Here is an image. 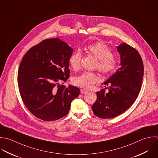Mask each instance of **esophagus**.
<instances>
[{
	"mask_svg": "<svg viewBox=\"0 0 158 158\" xmlns=\"http://www.w3.org/2000/svg\"><path fill=\"white\" fill-rule=\"evenodd\" d=\"M87 92H88V91L85 89H81V94H86Z\"/></svg>",
	"mask_w": 158,
	"mask_h": 158,
	"instance_id": "obj_1",
	"label": "esophagus"
}]
</instances>
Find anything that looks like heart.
I'll return each mask as SVG.
<instances>
[{"mask_svg":"<svg viewBox=\"0 0 158 158\" xmlns=\"http://www.w3.org/2000/svg\"><path fill=\"white\" fill-rule=\"evenodd\" d=\"M86 51L97 58L95 68L104 74L113 73L117 67V60L113 56V52L110 48L104 43L97 42L87 45ZM82 53L80 50L74 51L69 58V64L73 70L79 69L82 60ZM98 78L96 74L85 71L79 76L73 78L74 85L84 88L90 89L97 82Z\"/></svg>","mask_w":158,"mask_h":158,"instance_id":"1","label":"heart"}]
</instances>
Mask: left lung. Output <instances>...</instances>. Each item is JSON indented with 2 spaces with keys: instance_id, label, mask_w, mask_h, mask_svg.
Masks as SVG:
<instances>
[{
  "instance_id": "1",
  "label": "left lung",
  "mask_w": 158,
  "mask_h": 158,
  "mask_svg": "<svg viewBox=\"0 0 158 158\" xmlns=\"http://www.w3.org/2000/svg\"><path fill=\"white\" fill-rule=\"evenodd\" d=\"M116 48L121 67L103 83L105 87L110 85L108 91L97 92V101L92 107L100 118H113L123 113L134 103L141 89L144 67L140 53L126 43Z\"/></svg>"
}]
</instances>
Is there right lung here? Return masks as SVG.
Here are the masks:
<instances>
[{
  "instance_id": "add662e5",
  "label": "right lung",
  "mask_w": 158,
  "mask_h": 158,
  "mask_svg": "<svg viewBox=\"0 0 158 158\" xmlns=\"http://www.w3.org/2000/svg\"><path fill=\"white\" fill-rule=\"evenodd\" d=\"M73 50L58 38L48 39L31 48L18 72L19 93L26 108L46 121L66 116L80 89L64 84L69 76V58Z\"/></svg>"
}]
</instances>
